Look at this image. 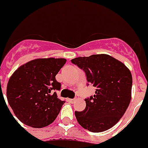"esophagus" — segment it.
Wrapping results in <instances>:
<instances>
[{"instance_id": "34e87169", "label": "esophagus", "mask_w": 148, "mask_h": 148, "mask_svg": "<svg viewBox=\"0 0 148 148\" xmlns=\"http://www.w3.org/2000/svg\"><path fill=\"white\" fill-rule=\"evenodd\" d=\"M67 101H69V102H70V103H74L75 101V99H68V100Z\"/></svg>"}]
</instances>
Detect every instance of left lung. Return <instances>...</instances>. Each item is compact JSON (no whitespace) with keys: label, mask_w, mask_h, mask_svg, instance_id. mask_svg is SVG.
<instances>
[{"label":"left lung","mask_w":148,"mask_h":148,"mask_svg":"<svg viewBox=\"0 0 148 148\" xmlns=\"http://www.w3.org/2000/svg\"><path fill=\"white\" fill-rule=\"evenodd\" d=\"M71 62L85 72L88 83L96 88L93 96L85 99L86 108L75 112L77 121L92 132L109 129L121 119L129 106L132 73L125 64L107 54L77 57Z\"/></svg>","instance_id":"left-lung-1"}]
</instances>
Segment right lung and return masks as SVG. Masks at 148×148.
<instances>
[{
    "mask_svg": "<svg viewBox=\"0 0 148 148\" xmlns=\"http://www.w3.org/2000/svg\"><path fill=\"white\" fill-rule=\"evenodd\" d=\"M66 59H36L19 67L10 76L7 98L16 118L32 127H46L55 121L65 101L56 90L61 84L56 75Z\"/></svg>",
    "mask_w": 148,
    "mask_h": 148,
    "instance_id": "right-lung-1",
    "label": "right lung"
}]
</instances>
